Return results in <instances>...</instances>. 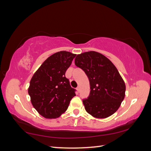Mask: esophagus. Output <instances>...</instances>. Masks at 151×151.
Returning a JSON list of instances; mask_svg holds the SVG:
<instances>
[{
	"mask_svg": "<svg viewBox=\"0 0 151 151\" xmlns=\"http://www.w3.org/2000/svg\"><path fill=\"white\" fill-rule=\"evenodd\" d=\"M76 90H77V91H78V93L80 92V87H77V88H76Z\"/></svg>",
	"mask_w": 151,
	"mask_h": 151,
	"instance_id": "34e87169",
	"label": "esophagus"
}]
</instances>
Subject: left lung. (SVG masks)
Here are the masks:
<instances>
[{
  "label": "left lung",
  "instance_id": "left-lung-1",
  "mask_svg": "<svg viewBox=\"0 0 151 151\" xmlns=\"http://www.w3.org/2000/svg\"><path fill=\"white\" fill-rule=\"evenodd\" d=\"M75 63L89 80V95L82 100L86 111L97 118H106L114 114L125 93L124 81L116 68L110 60L96 51L78 55Z\"/></svg>",
  "mask_w": 151,
  "mask_h": 151
}]
</instances>
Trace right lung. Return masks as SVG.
<instances>
[{
  "label": "right lung",
  "instance_id": "right-lung-1",
  "mask_svg": "<svg viewBox=\"0 0 151 151\" xmlns=\"http://www.w3.org/2000/svg\"><path fill=\"white\" fill-rule=\"evenodd\" d=\"M75 57L68 51L56 52L45 60L31 80L28 93L31 104L45 118L59 117L76 96L65 75Z\"/></svg>",
  "mask_w": 151,
  "mask_h": 151
}]
</instances>
